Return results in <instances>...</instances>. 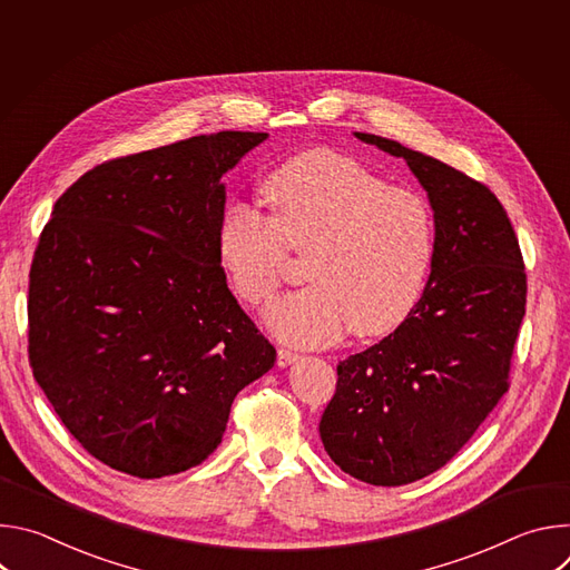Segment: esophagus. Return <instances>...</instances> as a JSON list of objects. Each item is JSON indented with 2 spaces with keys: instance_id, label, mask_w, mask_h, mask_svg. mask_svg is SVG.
I'll use <instances>...</instances> for the list:
<instances>
[{
  "instance_id": "esophagus-1",
  "label": "esophagus",
  "mask_w": 570,
  "mask_h": 570,
  "mask_svg": "<svg viewBox=\"0 0 570 570\" xmlns=\"http://www.w3.org/2000/svg\"><path fill=\"white\" fill-rule=\"evenodd\" d=\"M299 356L295 354V352H291V350H277V365L279 367H288L291 363H295Z\"/></svg>"
}]
</instances>
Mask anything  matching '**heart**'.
Here are the masks:
<instances>
[{"mask_svg":"<svg viewBox=\"0 0 570 570\" xmlns=\"http://www.w3.org/2000/svg\"><path fill=\"white\" fill-rule=\"evenodd\" d=\"M262 196L273 216L246 203L225 205L216 253L234 293L255 306L284 282L288 248L308 255L313 284L264 311L279 341L317 347L347 327L370 338L411 315L438 248L433 207L420 191L392 187L356 159L317 148L277 167Z\"/></svg>","mask_w":570,"mask_h":570,"instance_id":"1","label":"heart"}]
</instances>
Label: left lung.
<instances>
[{
    "instance_id": "1",
    "label": "left lung",
    "mask_w": 570,
    "mask_h": 570,
    "mask_svg": "<svg viewBox=\"0 0 570 570\" xmlns=\"http://www.w3.org/2000/svg\"><path fill=\"white\" fill-rule=\"evenodd\" d=\"M354 137L405 159L433 207L438 248L411 315L338 363L320 440L356 480L399 487L444 466L508 392L528 284L514 227L490 189L399 141Z\"/></svg>"
}]
</instances>
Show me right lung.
I'll list each match as a JSON object with an SVG mask.
<instances>
[{"mask_svg":"<svg viewBox=\"0 0 570 570\" xmlns=\"http://www.w3.org/2000/svg\"><path fill=\"white\" fill-rule=\"evenodd\" d=\"M268 132L223 130L119 157L53 205L29 275V361L104 464L165 478L220 444L234 396L275 347L216 253L223 176Z\"/></svg>","mask_w":570,"mask_h":570,"instance_id":"obj_1","label":"right lung"}]
</instances>
